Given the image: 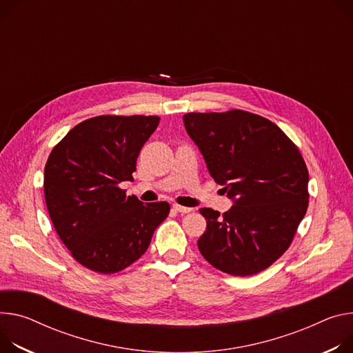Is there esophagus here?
Segmentation results:
<instances>
[{
	"label": "esophagus",
	"instance_id": "1",
	"mask_svg": "<svg viewBox=\"0 0 353 353\" xmlns=\"http://www.w3.org/2000/svg\"><path fill=\"white\" fill-rule=\"evenodd\" d=\"M173 210L176 212H180V214H188L193 211V208H188V207H183V205H179V204H173Z\"/></svg>",
	"mask_w": 353,
	"mask_h": 353
}]
</instances>
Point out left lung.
Here are the masks:
<instances>
[{"label":"left lung","mask_w":353,"mask_h":353,"mask_svg":"<svg viewBox=\"0 0 353 353\" xmlns=\"http://www.w3.org/2000/svg\"><path fill=\"white\" fill-rule=\"evenodd\" d=\"M211 177L232 200L219 215L201 208L197 245L215 269L250 276L290 246L308 207V170L297 146L272 121L241 110L183 117Z\"/></svg>","instance_id":"8db88e82"}]
</instances>
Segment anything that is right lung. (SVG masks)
<instances>
[{
	"label": "right lung",
	"mask_w": 353,
	"mask_h": 353,
	"mask_svg": "<svg viewBox=\"0 0 353 353\" xmlns=\"http://www.w3.org/2000/svg\"><path fill=\"white\" fill-rule=\"evenodd\" d=\"M159 121L94 117L76 125L49 154L46 207L59 238L87 269L111 274L132 265L169 215V203L143 204L118 187L134 181L139 152Z\"/></svg>",
	"instance_id": "right-lung-1"
}]
</instances>
